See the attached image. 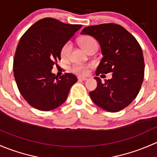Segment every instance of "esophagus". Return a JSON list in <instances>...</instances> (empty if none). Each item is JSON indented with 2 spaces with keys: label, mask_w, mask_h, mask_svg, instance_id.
I'll list each match as a JSON object with an SVG mask.
<instances>
[{
  "label": "esophagus",
  "mask_w": 157,
  "mask_h": 157,
  "mask_svg": "<svg viewBox=\"0 0 157 157\" xmlns=\"http://www.w3.org/2000/svg\"><path fill=\"white\" fill-rule=\"evenodd\" d=\"M78 79L80 81H86L88 78H85V77H78Z\"/></svg>",
  "instance_id": "34e87169"
}]
</instances>
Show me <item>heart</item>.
I'll list each match as a JSON object with an SVG mask.
<instances>
[{
    "label": "heart",
    "instance_id": "obj_1",
    "mask_svg": "<svg viewBox=\"0 0 157 157\" xmlns=\"http://www.w3.org/2000/svg\"><path fill=\"white\" fill-rule=\"evenodd\" d=\"M79 44L82 46L85 51H89L91 48L94 46H98V43H97L96 40L91 36H83L79 39L78 41ZM71 48H72V45L70 42L66 43L63 46L62 49H61V56L63 57H67L69 56V53H70ZM88 69H89V66L84 65V64H75L73 67H72L71 70L72 72L77 74V75H86L88 72Z\"/></svg>",
    "mask_w": 157,
    "mask_h": 157
}]
</instances>
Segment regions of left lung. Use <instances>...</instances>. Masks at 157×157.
<instances>
[{"mask_svg": "<svg viewBox=\"0 0 157 157\" xmlns=\"http://www.w3.org/2000/svg\"><path fill=\"white\" fill-rule=\"evenodd\" d=\"M81 35H88L100 44L103 57L96 75L113 72L112 78L102 83L94 77L98 86L89 93L92 101L108 112H118L128 106L137 97L144 75L141 48L135 37L114 23L91 25Z\"/></svg>", "mask_w": 157, "mask_h": 157, "instance_id": "8db88e82", "label": "left lung"}]
</instances>
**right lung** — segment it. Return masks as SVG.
Instances as JSON below:
<instances>
[{"label":"right lung","mask_w":157,"mask_h":157,"mask_svg":"<svg viewBox=\"0 0 157 157\" xmlns=\"http://www.w3.org/2000/svg\"><path fill=\"white\" fill-rule=\"evenodd\" d=\"M81 27L48 17L32 25L19 40L13 59L14 77L22 96L35 109L57 108L77 82L73 74L58 77L51 70L61 59L63 46Z\"/></svg>","instance_id":"right-lung-1"}]
</instances>
